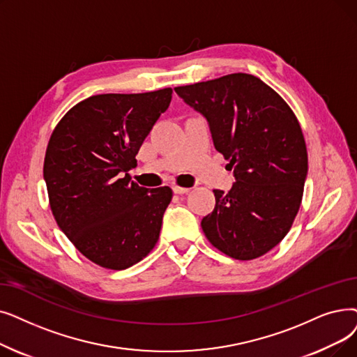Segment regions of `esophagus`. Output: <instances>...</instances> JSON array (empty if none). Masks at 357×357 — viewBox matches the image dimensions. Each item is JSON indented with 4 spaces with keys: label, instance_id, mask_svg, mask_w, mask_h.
<instances>
[{
    "label": "esophagus",
    "instance_id": "1",
    "mask_svg": "<svg viewBox=\"0 0 357 357\" xmlns=\"http://www.w3.org/2000/svg\"><path fill=\"white\" fill-rule=\"evenodd\" d=\"M174 190V192L175 194H188L191 190L190 188H183V187H176V185H175V187L172 188Z\"/></svg>",
    "mask_w": 357,
    "mask_h": 357
}]
</instances>
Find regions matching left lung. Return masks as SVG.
Returning <instances> with one entry per match:
<instances>
[{
	"mask_svg": "<svg viewBox=\"0 0 357 357\" xmlns=\"http://www.w3.org/2000/svg\"><path fill=\"white\" fill-rule=\"evenodd\" d=\"M203 115L213 143L234 169L229 192L201 220L213 246L235 259L264 255L287 235L301 207L307 153L289 105L258 77L235 73L175 89Z\"/></svg>",
	"mask_w": 357,
	"mask_h": 357,
	"instance_id": "8db88e82",
	"label": "left lung"
}]
</instances>
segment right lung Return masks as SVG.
Segmentation results:
<instances>
[{
  "label": "right lung",
  "mask_w": 357,
  "mask_h": 357,
  "mask_svg": "<svg viewBox=\"0 0 357 357\" xmlns=\"http://www.w3.org/2000/svg\"><path fill=\"white\" fill-rule=\"evenodd\" d=\"M170 100L172 89L90 96L51 135L43 179L52 214L77 250L100 267L126 270L159 239L172 190L140 187L127 172Z\"/></svg>",
  "instance_id": "right-lung-1"
}]
</instances>
